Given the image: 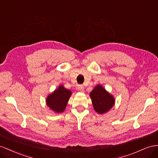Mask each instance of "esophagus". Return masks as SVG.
I'll return each mask as SVG.
<instances>
[{"instance_id":"34e87169","label":"esophagus","mask_w":158,"mask_h":158,"mask_svg":"<svg viewBox=\"0 0 158 158\" xmlns=\"http://www.w3.org/2000/svg\"><path fill=\"white\" fill-rule=\"evenodd\" d=\"M77 89L79 92H81V93L84 92V87L83 86V85H79L77 87Z\"/></svg>"}]
</instances>
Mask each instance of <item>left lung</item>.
<instances>
[{
    "instance_id": "8db88e82",
    "label": "left lung",
    "mask_w": 158,
    "mask_h": 158,
    "mask_svg": "<svg viewBox=\"0 0 158 158\" xmlns=\"http://www.w3.org/2000/svg\"><path fill=\"white\" fill-rule=\"evenodd\" d=\"M93 106L94 110L98 114L107 112L114 106L115 99L114 97L106 91L102 85H98L90 93Z\"/></svg>"
}]
</instances>
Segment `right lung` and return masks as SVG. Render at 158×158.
<instances>
[{
	"mask_svg": "<svg viewBox=\"0 0 158 158\" xmlns=\"http://www.w3.org/2000/svg\"><path fill=\"white\" fill-rule=\"evenodd\" d=\"M71 94L70 90L65 89L61 85L48 96L46 101V104L53 111L57 113H61L65 110Z\"/></svg>",
	"mask_w": 158,
	"mask_h": 158,
	"instance_id": "right-lung-1",
	"label": "right lung"
}]
</instances>
